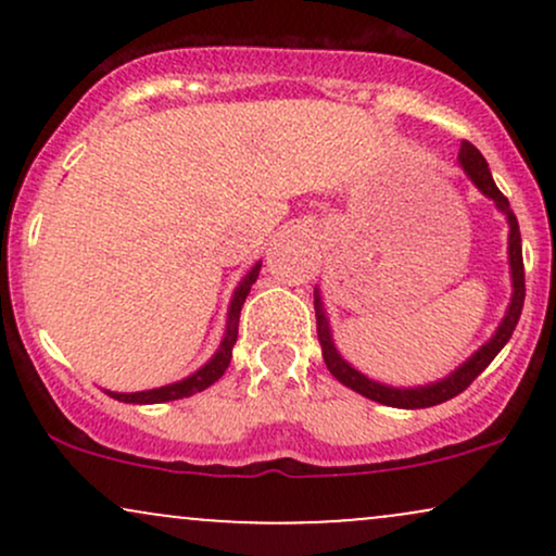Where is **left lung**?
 <instances>
[{
    "instance_id": "8db88e82",
    "label": "left lung",
    "mask_w": 556,
    "mask_h": 556,
    "mask_svg": "<svg viewBox=\"0 0 556 556\" xmlns=\"http://www.w3.org/2000/svg\"><path fill=\"white\" fill-rule=\"evenodd\" d=\"M457 162L468 180L481 190L483 195L494 201V206L500 208L507 219L509 235H507V258H509V279H513V298H509L507 311H504L500 327H496L494 334L489 337L481 348L470 355L468 361H463L460 366L455 368L452 374H446L444 379L431 381V384H420V387H392L384 384V381H376L371 376H366L353 363H348L342 358V353L337 350L334 337H331V327H329V316L327 308H324L321 300V290H314V308H316V331H318V342H321V353H324V363L334 376L337 381L344 387H350L353 392L363 394V397L381 402V405L389 407H402V410H418V407H431L439 405V402H446L463 392L465 387L473 384V379L483 368L489 366L491 361L496 358V353L509 342L515 327H518V318L522 314V300H526V271H522V245H520V227L518 219H515L513 208H509V201L502 195V190L496 188L494 177H491L486 159L481 156V151L476 149L473 143L463 140L460 154H457Z\"/></svg>"
}]
</instances>
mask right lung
<instances>
[{
    "instance_id": "add662e5",
    "label": "right lung",
    "mask_w": 556,
    "mask_h": 556,
    "mask_svg": "<svg viewBox=\"0 0 556 556\" xmlns=\"http://www.w3.org/2000/svg\"><path fill=\"white\" fill-rule=\"evenodd\" d=\"M258 271H261V261H256V264L251 266V271H248L245 277L238 282V287H235L232 300H229V308H227L225 337H222L216 353L206 363H203L198 371L185 376V379H180V381H172V384H164L156 389H143V392H110V389H104V392L119 402H132V405H156V402H172V400L190 397V394L203 392V389L212 387L214 381H219L222 374L227 371L229 361H232V348H235V342H238L240 308H242V303H245L253 282L258 279Z\"/></svg>"
}]
</instances>
